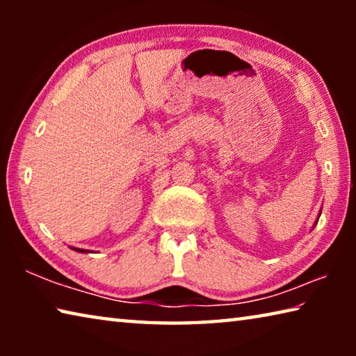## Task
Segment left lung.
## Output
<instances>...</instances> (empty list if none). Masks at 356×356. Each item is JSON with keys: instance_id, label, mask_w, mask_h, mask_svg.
Listing matches in <instances>:
<instances>
[{"instance_id": "1", "label": "left lung", "mask_w": 356, "mask_h": 356, "mask_svg": "<svg viewBox=\"0 0 356 356\" xmlns=\"http://www.w3.org/2000/svg\"><path fill=\"white\" fill-rule=\"evenodd\" d=\"M316 225H317V222H316Z\"/></svg>"}]
</instances>
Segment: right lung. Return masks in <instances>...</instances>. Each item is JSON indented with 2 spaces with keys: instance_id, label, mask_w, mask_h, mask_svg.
<instances>
[{
  "instance_id": "obj_1",
  "label": "right lung",
  "mask_w": 356,
  "mask_h": 356,
  "mask_svg": "<svg viewBox=\"0 0 356 356\" xmlns=\"http://www.w3.org/2000/svg\"><path fill=\"white\" fill-rule=\"evenodd\" d=\"M72 250L74 251H78V252H89V250H83V248H75V246H70Z\"/></svg>"
}]
</instances>
